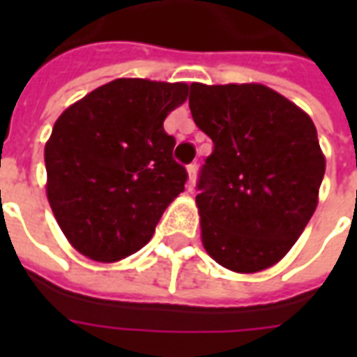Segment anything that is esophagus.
Returning a JSON list of instances; mask_svg holds the SVG:
<instances>
[{"instance_id": "obj_1", "label": "esophagus", "mask_w": 357, "mask_h": 357, "mask_svg": "<svg viewBox=\"0 0 357 357\" xmlns=\"http://www.w3.org/2000/svg\"><path fill=\"white\" fill-rule=\"evenodd\" d=\"M197 172H199V166L197 164H189L187 166V174H189V189H193L195 181H197Z\"/></svg>"}]
</instances>
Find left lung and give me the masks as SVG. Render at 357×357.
Here are the masks:
<instances>
[{
	"label": "left lung",
	"instance_id": "8db88e82",
	"mask_svg": "<svg viewBox=\"0 0 357 357\" xmlns=\"http://www.w3.org/2000/svg\"><path fill=\"white\" fill-rule=\"evenodd\" d=\"M195 124L214 143L197 189L202 245L237 273L271 268L314 216L325 156L312 118L262 84H191Z\"/></svg>",
	"mask_w": 357,
	"mask_h": 357
}]
</instances>
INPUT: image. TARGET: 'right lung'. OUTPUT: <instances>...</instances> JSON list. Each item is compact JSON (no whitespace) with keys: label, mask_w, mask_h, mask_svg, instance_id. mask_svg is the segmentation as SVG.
<instances>
[{"label":"right lung","mask_w":357,"mask_h":357,"mask_svg":"<svg viewBox=\"0 0 357 357\" xmlns=\"http://www.w3.org/2000/svg\"><path fill=\"white\" fill-rule=\"evenodd\" d=\"M187 84L118 78L57 118L45 143L47 201L78 252L116 262L147 245L158 220L185 189L164 120Z\"/></svg>","instance_id":"add662e5"}]
</instances>
